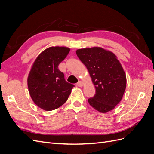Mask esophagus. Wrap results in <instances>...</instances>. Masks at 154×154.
Returning a JSON list of instances; mask_svg holds the SVG:
<instances>
[{"mask_svg": "<svg viewBox=\"0 0 154 154\" xmlns=\"http://www.w3.org/2000/svg\"><path fill=\"white\" fill-rule=\"evenodd\" d=\"M83 85V82H81V81L78 82L76 83V85L78 86V87H82Z\"/></svg>", "mask_w": 154, "mask_h": 154, "instance_id": "esophagus-1", "label": "esophagus"}]
</instances>
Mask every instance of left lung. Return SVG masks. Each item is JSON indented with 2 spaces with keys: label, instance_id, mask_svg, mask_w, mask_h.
<instances>
[{
  "label": "left lung",
  "instance_id": "1",
  "mask_svg": "<svg viewBox=\"0 0 154 154\" xmlns=\"http://www.w3.org/2000/svg\"><path fill=\"white\" fill-rule=\"evenodd\" d=\"M76 53L95 85L96 94L88 99V103L102 113L113 110L122 100L127 84L125 72L116 56L97 47L78 49Z\"/></svg>",
  "mask_w": 154,
  "mask_h": 154
}]
</instances>
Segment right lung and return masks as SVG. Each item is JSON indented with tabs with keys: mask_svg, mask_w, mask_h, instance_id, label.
Here are the masks:
<instances>
[{
	"mask_svg": "<svg viewBox=\"0 0 154 154\" xmlns=\"http://www.w3.org/2000/svg\"><path fill=\"white\" fill-rule=\"evenodd\" d=\"M70 49L51 47L36 58L27 78L30 96L34 103L44 110L62 106L67 100L74 85L66 81L58 65L66 58Z\"/></svg>",
	"mask_w": 154,
	"mask_h": 154,
	"instance_id": "obj_1",
	"label": "right lung"
}]
</instances>
